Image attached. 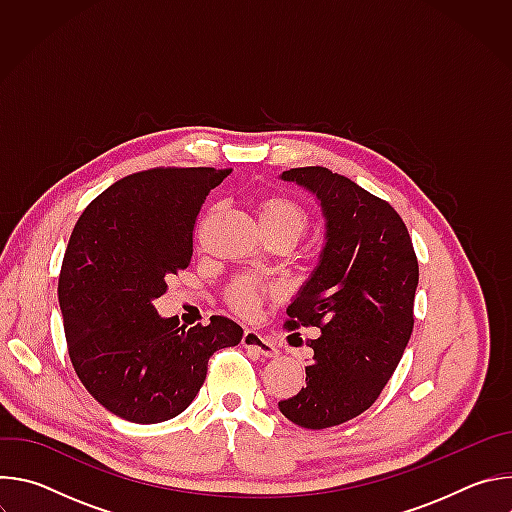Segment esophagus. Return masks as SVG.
<instances>
[{"label":"esophagus","mask_w":512,"mask_h":512,"mask_svg":"<svg viewBox=\"0 0 512 512\" xmlns=\"http://www.w3.org/2000/svg\"><path fill=\"white\" fill-rule=\"evenodd\" d=\"M241 344L247 350H253L255 354H261V356H267V358L269 356H277V346L271 340H267L265 336H261L259 332H255V330H245Z\"/></svg>","instance_id":"34e87169"}]
</instances>
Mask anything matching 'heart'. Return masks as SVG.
<instances>
[{
  "label": "heart",
  "instance_id": "obj_1",
  "mask_svg": "<svg viewBox=\"0 0 512 512\" xmlns=\"http://www.w3.org/2000/svg\"><path fill=\"white\" fill-rule=\"evenodd\" d=\"M259 221L265 233H291L296 239L308 229V212L304 206L287 196H269L259 204ZM267 287L251 277L235 279L227 289L229 304L241 312L257 310Z\"/></svg>",
  "mask_w": 512,
  "mask_h": 512
}]
</instances>
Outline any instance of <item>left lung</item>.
<instances>
[{
	"label": "left lung",
	"instance_id": "left-lung-1",
	"mask_svg": "<svg viewBox=\"0 0 512 512\" xmlns=\"http://www.w3.org/2000/svg\"><path fill=\"white\" fill-rule=\"evenodd\" d=\"M316 196L326 221L320 261L287 306V328H320L308 346L306 387L279 411L308 429L340 425L367 411L413 332L419 265L397 210L328 168L279 176Z\"/></svg>",
	"mask_w": 512,
	"mask_h": 512
}]
</instances>
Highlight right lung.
<instances>
[{
    "label": "right lung",
    "mask_w": 512,
    "mask_h": 512,
    "mask_svg": "<svg viewBox=\"0 0 512 512\" xmlns=\"http://www.w3.org/2000/svg\"><path fill=\"white\" fill-rule=\"evenodd\" d=\"M231 170L154 168L101 192L70 235L58 302L68 356L87 391L133 423L180 415L206 379L208 358L237 346L243 328L212 316L186 330L154 300L192 259V231L208 192Z\"/></svg>",
    "instance_id": "obj_1"
}]
</instances>
